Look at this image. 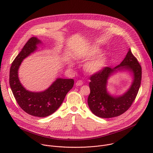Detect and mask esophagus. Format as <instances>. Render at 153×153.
<instances>
[{"instance_id": "34e87169", "label": "esophagus", "mask_w": 153, "mask_h": 153, "mask_svg": "<svg viewBox=\"0 0 153 153\" xmlns=\"http://www.w3.org/2000/svg\"><path fill=\"white\" fill-rule=\"evenodd\" d=\"M83 85V82H82V80H77V81L76 82V86H81V85Z\"/></svg>"}]
</instances>
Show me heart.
<instances>
[{
	"label": "heart",
	"mask_w": 153,
	"mask_h": 153,
	"mask_svg": "<svg viewBox=\"0 0 153 153\" xmlns=\"http://www.w3.org/2000/svg\"><path fill=\"white\" fill-rule=\"evenodd\" d=\"M102 51L99 49H94L90 53V57L91 58H95L98 57ZM108 62V59L106 56H102L98 59L93 60L87 63L85 68L86 70L92 74L97 73L100 71L106 65Z\"/></svg>",
	"instance_id": "b5f03b06"
}]
</instances>
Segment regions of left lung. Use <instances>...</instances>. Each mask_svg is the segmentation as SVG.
<instances>
[{"label":"left lung","mask_w":153,"mask_h":153,"mask_svg":"<svg viewBox=\"0 0 153 153\" xmlns=\"http://www.w3.org/2000/svg\"><path fill=\"white\" fill-rule=\"evenodd\" d=\"M126 69L134 74V82L128 90L120 97H113L107 91V79L117 70ZM89 83L90 94L88 104L90 110L101 118H111L124 113L131 106L138 93L141 80L142 68L137 59L130 49L120 65L114 68L104 67L100 71L93 74Z\"/></svg>","instance_id":"8db88e82"}]
</instances>
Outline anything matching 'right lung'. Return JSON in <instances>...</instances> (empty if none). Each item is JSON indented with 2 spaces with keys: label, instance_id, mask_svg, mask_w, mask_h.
<instances>
[{
  "label": "right lung",
  "instance_id": "add662e5",
  "mask_svg": "<svg viewBox=\"0 0 153 153\" xmlns=\"http://www.w3.org/2000/svg\"><path fill=\"white\" fill-rule=\"evenodd\" d=\"M41 42L37 37L30 38L11 63L10 85L14 97L22 110L33 116L44 117L54 113L62 103L74 85L73 79L59 78L49 88L42 92H31L20 83L18 70L23 60L37 50Z\"/></svg>",
  "mask_w": 153,
  "mask_h": 153
}]
</instances>
